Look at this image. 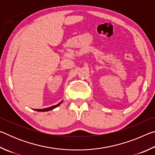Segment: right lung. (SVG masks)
I'll list each match as a JSON object with an SVG mask.
<instances>
[{
  "label": "right lung",
  "instance_id": "right-lung-1",
  "mask_svg": "<svg viewBox=\"0 0 155 155\" xmlns=\"http://www.w3.org/2000/svg\"><path fill=\"white\" fill-rule=\"evenodd\" d=\"M62 102L63 101H61V103H58L57 104H56V105L50 107H48V108H45V109H35V111H50V110H52V109H53L54 108H56V107H58L59 104L62 103Z\"/></svg>",
  "mask_w": 155,
  "mask_h": 155
}]
</instances>
